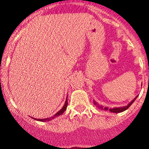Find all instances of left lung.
I'll use <instances>...</instances> for the list:
<instances>
[{"label": "left lung", "instance_id": "left-lung-1", "mask_svg": "<svg viewBox=\"0 0 149 149\" xmlns=\"http://www.w3.org/2000/svg\"><path fill=\"white\" fill-rule=\"evenodd\" d=\"M138 97L137 96H136L135 98H134V99L132 100V101L130 102V103L128 104L127 105V106H124V107H113V108H109V107H104L103 105H100L98 104L97 102H95V101H94V104L96 105V106H98V107L99 109H101V110H110V112H112V113H122V112L125 111V110H127V108H128L129 107L131 106V104H132L133 103H134V101H135V100L136 99V98Z\"/></svg>", "mask_w": 149, "mask_h": 149}]
</instances>
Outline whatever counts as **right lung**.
Returning <instances> with one entry per match:
<instances>
[{
    "instance_id": "right-lung-1",
    "label": "right lung",
    "mask_w": 149,
    "mask_h": 149,
    "mask_svg": "<svg viewBox=\"0 0 149 149\" xmlns=\"http://www.w3.org/2000/svg\"><path fill=\"white\" fill-rule=\"evenodd\" d=\"M67 98H68V97H67ZM67 106H68V100H67V98H66V100H65V104H64L63 107H62V109H60V110H59V111L57 112V113H56L55 114L54 116H51V117H50V118H46V119H34V118H33V119H36V120H37V121H40V122H46V121H51V119H54V118H56V117H57V116H59L62 115V114H63V113H64V111H65V110H66Z\"/></svg>"
}]
</instances>
